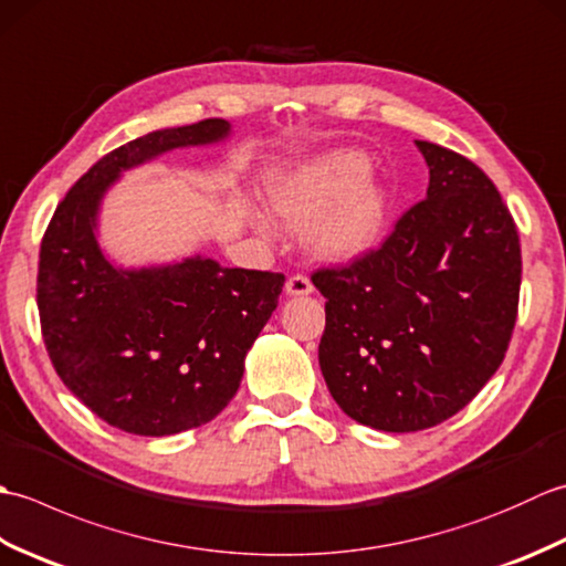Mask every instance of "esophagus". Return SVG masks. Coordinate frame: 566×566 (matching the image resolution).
<instances>
[{
    "label": "esophagus",
    "mask_w": 566,
    "mask_h": 566,
    "mask_svg": "<svg viewBox=\"0 0 566 566\" xmlns=\"http://www.w3.org/2000/svg\"><path fill=\"white\" fill-rule=\"evenodd\" d=\"M284 290L290 296H306V294L314 292V284H311L306 274H294V276H290V280H286Z\"/></svg>",
    "instance_id": "esophagus-1"
}]
</instances>
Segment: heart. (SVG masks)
Masks as SVG:
<instances>
[{
  "label": "heart",
  "instance_id": "b5f03b06",
  "mask_svg": "<svg viewBox=\"0 0 566 566\" xmlns=\"http://www.w3.org/2000/svg\"><path fill=\"white\" fill-rule=\"evenodd\" d=\"M369 158L359 150H333L304 163L272 191V211L284 226L304 228L323 260L350 262L379 245L389 221V195L365 179Z\"/></svg>",
  "mask_w": 566,
  "mask_h": 566
}]
</instances>
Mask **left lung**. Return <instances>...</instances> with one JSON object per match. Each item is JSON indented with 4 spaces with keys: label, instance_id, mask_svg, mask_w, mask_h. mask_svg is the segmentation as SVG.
<instances>
[{
    "label": "left lung",
    "instance_id": "obj_1",
    "mask_svg": "<svg viewBox=\"0 0 566 566\" xmlns=\"http://www.w3.org/2000/svg\"><path fill=\"white\" fill-rule=\"evenodd\" d=\"M416 146L430 170L426 199L381 248L311 276L326 296L328 391L384 432L462 411L501 367L518 316L521 240L499 189L460 153Z\"/></svg>",
    "mask_w": 566,
    "mask_h": 566
}]
</instances>
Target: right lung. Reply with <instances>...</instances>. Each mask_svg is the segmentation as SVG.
<instances>
[{
  "instance_id": "obj_1",
  "label": "right lung",
  "mask_w": 566,
  "mask_h": 566,
  "mask_svg": "<svg viewBox=\"0 0 566 566\" xmlns=\"http://www.w3.org/2000/svg\"><path fill=\"white\" fill-rule=\"evenodd\" d=\"M228 134L231 124L207 118L112 150L57 203L43 235L35 298L45 350L92 413L134 436H175L223 411L284 274L221 268L201 255L116 268L97 240L102 199L130 167Z\"/></svg>"
}]
</instances>
